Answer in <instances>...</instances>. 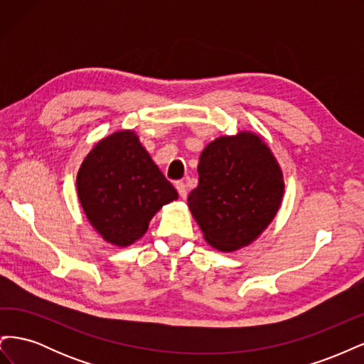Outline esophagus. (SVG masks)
<instances>
[{"label": "esophagus", "mask_w": 364, "mask_h": 364, "mask_svg": "<svg viewBox=\"0 0 364 364\" xmlns=\"http://www.w3.org/2000/svg\"><path fill=\"white\" fill-rule=\"evenodd\" d=\"M176 190H178L179 196L182 197V199H186V196H188V191H186V185L183 182H176Z\"/></svg>", "instance_id": "34e87169"}]
</instances>
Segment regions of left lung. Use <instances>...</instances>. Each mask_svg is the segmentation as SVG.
Segmentation results:
<instances>
[{
  "label": "left lung",
  "instance_id": "left-lung-1",
  "mask_svg": "<svg viewBox=\"0 0 364 364\" xmlns=\"http://www.w3.org/2000/svg\"><path fill=\"white\" fill-rule=\"evenodd\" d=\"M199 185L188 206L213 247L232 252L252 243L277 215L284 179L266 142L250 132L220 136L202 151Z\"/></svg>",
  "mask_w": 364,
  "mask_h": 364
}]
</instances>
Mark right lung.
Masks as SVG:
<instances>
[{
	"label": "right lung",
	"instance_id": "obj_1",
	"mask_svg": "<svg viewBox=\"0 0 364 364\" xmlns=\"http://www.w3.org/2000/svg\"><path fill=\"white\" fill-rule=\"evenodd\" d=\"M77 194L91 225L119 247L139 240L162 205L178 199L132 130L115 132L87 153Z\"/></svg>",
	"mask_w": 364,
	"mask_h": 364
}]
</instances>
